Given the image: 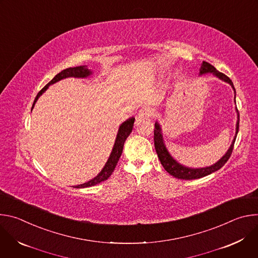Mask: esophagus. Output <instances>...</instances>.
Instances as JSON below:
<instances>
[{
	"mask_svg": "<svg viewBox=\"0 0 258 258\" xmlns=\"http://www.w3.org/2000/svg\"><path fill=\"white\" fill-rule=\"evenodd\" d=\"M154 115V109L150 108V107H147V108H143L141 109L139 113H138V117L140 119H144V118H149L152 117Z\"/></svg>",
	"mask_w": 258,
	"mask_h": 258,
	"instance_id": "esophagus-1",
	"label": "esophagus"
}]
</instances>
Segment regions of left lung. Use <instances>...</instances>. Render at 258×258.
Here are the masks:
<instances>
[{
    "mask_svg": "<svg viewBox=\"0 0 258 258\" xmlns=\"http://www.w3.org/2000/svg\"><path fill=\"white\" fill-rule=\"evenodd\" d=\"M206 72H211L213 73V75H215L217 78L222 79L223 81L229 83L235 93H236V90L234 88V85L231 81V79L229 77H227L225 73L223 72H219L214 66H212L211 64H209L208 62H205L203 61V64H202V67H201V70H200V73L202 75V73H206ZM236 99V97H235ZM238 111V109H237ZM239 112H238V122H237V130H236V137H237V134L239 132ZM235 137V138H236ZM235 141L236 139H234L230 149L228 150V152L226 153V155L220 159L219 161H217L215 164L209 166V167H205V168H198V169H193V168H188V167H185L182 166L180 164H178L170 155L169 153L167 152L165 146L163 144V140H162V136H161V130L159 127V125L157 123H155V130H154V145H155V150L157 152V155H158V158L162 164V166L164 167V169L171 175H173L174 177H177V178H180V179H195V178H200V177H203V176H206L216 170H218L219 168H222L226 162L230 159L231 155H232V152H233V149H234V145H235Z\"/></svg>",
    "mask_w": 258,
    "mask_h": 258,
    "instance_id": "obj_1",
    "label": "left lung"
}]
</instances>
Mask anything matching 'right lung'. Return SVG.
Here are the masks:
<instances>
[{
	"instance_id": "obj_1",
	"label": "right lung",
	"mask_w": 258,
	"mask_h": 258,
	"mask_svg": "<svg viewBox=\"0 0 258 258\" xmlns=\"http://www.w3.org/2000/svg\"><path fill=\"white\" fill-rule=\"evenodd\" d=\"M90 75H91V71L85 65L84 66H77V67H69V68H66V69L62 70L61 72L58 73L57 76L54 77V79L51 82H49L38 93V95H36V97H35V99L33 101L32 108H33L36 100L39 99V97L48 89V87L50 85L55 84L56 82L61 81V80L66 79V78H69V77H73V78H86V77H88ZM32 108H31V110H32ZM134 122H135V118L132 117V118H128L126 121H124L120 125L118 134H117V138H116V141H115V144H114V147H113V150L111 152V155H110L107 163L105 164V166L101 170V172L96 177L91 179L90 181L85 182V183H83V185H79V186H77L75 188H88V187L95 186V185H97V183L106 180L110 175L112 174V172H113L114 168L116 167V164H117V162H118V160H119V158L121 156L124 142H125L126 138L130 136V134L132 133V130H133V126H134Z\"/></svg>"
}]
</instances>
